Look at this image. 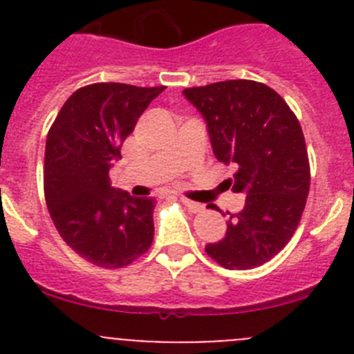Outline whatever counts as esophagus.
Returning <instances> with one entry per match:
<instances>
[{
	"instance_id": "1",
	"label": "esophagus",
	"mask_w": 354,
	"mask_h": 354,
	"mask_svg": "<svg viewBox=\"0 0 354 354\" xmlns=\"http://www.w3.org/2000/svg\"><path fill=\"white\" fill-rule=\"evenodd\" d=\"M180 202H183L184 205H186L187 209H189V211L192 212H200L202 211V209H204V205L202 204H198V202H193V200H189V198H180Z\"/></svg>"
}]
</instances>
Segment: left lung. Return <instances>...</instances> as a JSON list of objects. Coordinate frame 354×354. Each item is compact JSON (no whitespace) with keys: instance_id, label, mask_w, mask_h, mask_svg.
Segmentation results:
<instances>
[{"instance_id":"obj_1","label":"left lung","mask_w":354,"mask_h":354,"mask_svg":"<svg viewBox=\"0 0 354 354\" xmlns=\"http://www.w3.org/2000/svg\"><path fill=\"white\" fill-rule=\"evenodd\" d=\"M183 93L207 122L216 159L236 167L227 187L246 195L239 212L227 211L223 239L205 252L225 270L259 268L289 243L305 209L310 165L301 126L282 97L257 81L228 80Z\"/></svg>"}]
</instances>
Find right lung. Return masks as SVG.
<instances>
[{
  "label": "right lung",
  "mask_w": 354,
  "mask_h": 354,
  "mask_svg": "<svg viewBox=\"0 0 354 354\" xmlns=\"http://www.w3.org/2000/svg\"><path fill=\"white\" fill-rule=\"evenodd\" d=\"M165 86L93 83L62 106L46 140L44 195L62 239L84 261L117 270L154 239V198L111 186L124 140Z\"/></svg>",
  "instance_id": "obj_1"
}]
</instances>
